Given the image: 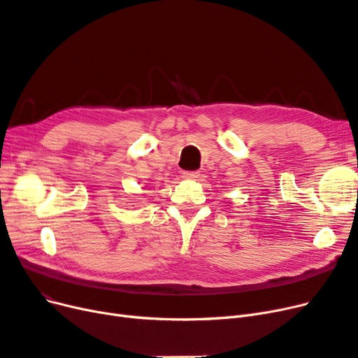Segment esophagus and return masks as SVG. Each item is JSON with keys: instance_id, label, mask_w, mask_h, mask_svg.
<instances>
[{"instance_id": "esophagus-1", "label": "esophagus", "mask_w": 358, "mask_h": 358, "mask_svg": "<svg viewBox=\"0 0 358 358\" xmlns=\"http://www.w3.org/2000/svg\"><path fill=\"white\" fill-rule=\"evenodd\" d=\"M201 177V172L199 171H184L182 172V178L184 180H196Z\"/></svg>"}]
</instances>
